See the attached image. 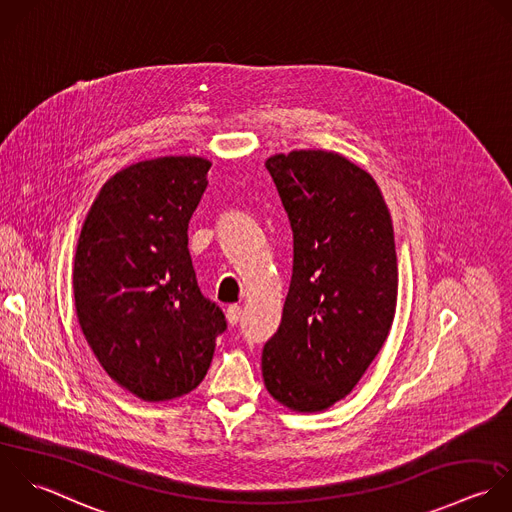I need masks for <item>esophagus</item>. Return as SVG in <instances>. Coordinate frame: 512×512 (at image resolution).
<instances>
[{
    "label": "esophagus",
    "instance_id": "esophagus-1",
    "mask_svg": "<svg viewBox=\"0 0 512 512\" xmlns=\"http://www.w3.org/2000/svg\"><path fill=\"white\" fill-rule=\"evenodd\" d=\"M241 315H243V309L239 305H229L227 311H225V317H227V323L231 327H235L239 321H241Z\"/></svg>",
    "mask_w": 512,
    "mask_h": 512
}]
</instances>
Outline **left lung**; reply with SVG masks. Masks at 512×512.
<instances>
[{
	"mask_svg": "<svg viewBox=\"0 0 512 512\" xmlns=\"http://www.w3.org/2000/svg\"><path fill=\"white\" fill-rule=\"evenodd\" d=\"M265 167L291 223L293 275L263 381L281 405L317 413L355 389L391 331L393 221L375 179L339 153H279Z\"/></svg>",
	"mask_w": 512,
	"mask_h": 512,
	"instance_id": "8db88e82",
	"label": "left lung"
}]
</instances>
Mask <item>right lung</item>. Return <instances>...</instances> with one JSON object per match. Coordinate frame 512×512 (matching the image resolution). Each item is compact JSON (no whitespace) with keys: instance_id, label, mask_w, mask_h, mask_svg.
Masks as SVG:
<instances>
[{"instance_id":"right-lung-1","label":"right lung","mask_w":512,"mask_h":512,"mask_svg":"<svg viewBox=\"0 0 512 512\" xmlns=\"http://www.w3.org/2000/svg\"><path fill=\"white\" fill-rule=\"evenodd\" d=\"M211 161L157 157L95 197L73 261L79 327L105 373L143 401L191 393L207 375L223 311L203 297L187 227Z\"/></svg>"}]
</instances>
